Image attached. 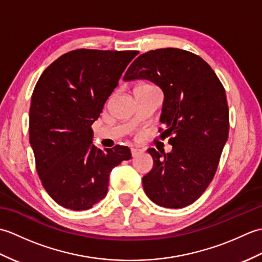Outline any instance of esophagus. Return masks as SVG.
<instances>
[{
	"label": "esophagus",
	"mask_w": 262,
	"mask_h": 262,
	"mask_svg": "<svg viewBox=\"0 0 262 262\" xmlns=\"http://www.w3.org/2000/svg\"><path fill=\"white\" fill-rule=\"evenodd\" d=\"M130 152H132V155L133 157H137L138 154H141L143 152V149H140V148H135V147H132L130 148Z\"/></svg>",
	"instance_id": "1"
}]
</instances>
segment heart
Wrapping results in <instances>:
<instances>
[{"instance_id": "1", "label": "heart", "mask_w": 262, "mask_h": 262, "mask_svg": "<svg viewBox=\"0 0 262 262\" xmlns=\"http://www.w3.org/2000/svg\"><path fill=\"white\" fill-rule=\"evenodd\" d=\"M137 88H152V86L148 85V84H140V85L136 86V89H137Z\"/></svg>"}]
</instances>
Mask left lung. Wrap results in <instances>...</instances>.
<instances>
[{"mask_svg": "<svg viewBox=\"0 0 262 262\" xmlns=\"http://www.w3.org/2000/svg\"><path fill=\"white\" fill-rule=\"evenodd\" d=\"M145 79L164 93L161 122L170 153L148 148L154 164L143 177L147 197L165 208H182L202 196L216 173L229 136L224 86L198 55L161 48L140 55L124 81ZM163 130V129H161Z\"/></svg>", "mask_w": 262, "mask_h": 262, "instance_id": "1", "label": "left lung"}]
</instances>
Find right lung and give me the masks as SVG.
<instances>
[{
    "instance_id": "add662e5",
    "label": "right lung",
    "mask_w": 262,
    "mask_h": 262,
    "mask_svg": "<svg viewBox=\"0 0 262 262\" xmlns=\"http://www.w3.org/2000/svg\"><path fill=\"white\" fill-rule=\"evenodd\" d=\"M137 54L75 49L49 65L33 89L29 141L37 173L64 208H92L107 194L111 170L132 158L127 146L93 145L91 126Z\"/></svg>"
}]
</instances>
